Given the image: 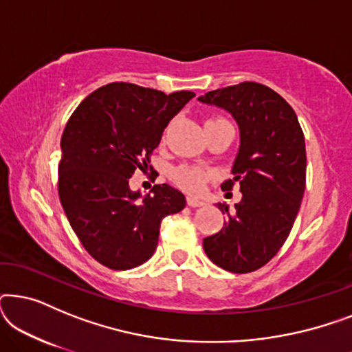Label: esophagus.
<instances>
[{
  "instance_id": "obj_1",
  "label": "esophagus",
  "mask_w": 352,
  "mask_h": 352,
  "mask_svg": "<svg viewBox=\"0 0 352 352\" xmlns=\"http://www.w3.org/2000/svg\"><path fill=\"white\" fill-rule=\"evenodd\" d=\"M187 205L192 206V208H197V206H204L206 204H205L204 200L195 199V197H187Z\"/></svg>"
}]
</instances>
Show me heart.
<instances>
[{"label":"heart","mask_w":352,"mask_h":352,"mask_svg":"<svg viewBox=\"0 0 352 352\" xmlns=\"http://www.w3.org/2000/svg\"><path fill=\"white\" fill-rule=\"evenodd\" d=\"M211 120H223V118H210ZM176 184L181 186L182 189L190 192V194H199L204 190V186L206 179L210 177V173L205 171L200 166H192V165H182L173 173Z\"/></svg>","instance_id":"b5f03b06"}]
</instances>
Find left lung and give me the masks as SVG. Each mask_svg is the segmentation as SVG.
Segmentation results:
<instances>
[{"label":"left lung","instance_id":"left-lung-1","mask_svg":"<svg viewBox=\"0 0 352 352\" xmlns=\"http://www.w3.org/2000/svg\"><path fill=\"white\" fill-rule=\"evenodd\" d=\"M201 104L232 115L240 146L232 179L242 200L235 211L218 204L228 221L218 234L204 239V250L216 266L247 274L276 256L295 223L306 186L305 134L290 104L267 86L245 81L200 96Z\"/></svg>","mask_w":352,"mask_h":352}]
</instances>
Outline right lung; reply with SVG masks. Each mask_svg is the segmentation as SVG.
<instances>
[{"instance_id":"add662e5","label":"right lung","mask_w":352,"mask_h":352,"mask_svg":"<svg viewBox=\"0 0 352 352\" xmlns=\"http://www.w3.org/2000/svg\"><path fill=\"white\" fill-rule=\"evenodd\" d=\"M194 96L115 81L91 93L67 122L59 199L81 245L104 266L126 271L151 259L162 219L186 206L175 187L155 184L142 197L129 177L147 170L166 124Z\"/></svg>"}]
</instances>
